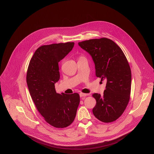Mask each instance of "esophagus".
Here are the masks:
<instances>
[{"label": "esophagus", "mask_w": 154, "mask_h": 154, "mask_svg": "<svg viewBox=\"0 0 154 154\" xmlns=\"http://www.w3.org/2000/svg\"><path fill=\"white\" fill-rule=\"evenodd\" d=\"M89 94H84V93H80L79 94V95H80V97H84V98H85V97H87V96H88Z\"/></svg>", "instance_id": "obj_1"}]
</instances>
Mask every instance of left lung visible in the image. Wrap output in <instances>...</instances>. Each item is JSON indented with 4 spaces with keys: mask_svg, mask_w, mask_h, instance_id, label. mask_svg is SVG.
Listing matches in <instances>:
<instances>
[{
    "mask_svg": "<svg viewBox=\"0 0 154 154\" xmlns=\"http://www.w3.org/2000/svg\"><path fill=\"white\" fill-rule=\"evenodd\" d=\"M78 45L91 56L96 76L107 81L103 95H92L97 102L93 114L103 122H112L123 114L130 99L132 74L128 60L122 49L107 38L91 39Z\"/></svg>",
    "mask_w": 154,
    "mask_h": 154,
    "instance_id": "left-lung-1",
    "label": "left lung"
}]
</instances>
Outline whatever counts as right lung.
I'll use <instances>...</instances> for the list:
<instances>
[{
    "label": "right lung",
    "mask_w": 154,
    "mask_h": 154,
    "mask_svg": "<svg viewBox=\"0 0 154 154\" xmlns=\"http://www.w3.org/2000/svg\"><path fill=\"white\" fill-rule=\"evenodd\" d=\"M74 43L52 44L38 48L26 73L31 97L39 112L57 128L69 126L74 120L80 102L77 93H57L54 84L60 79L59 62L72 50Z\"/></svg>",
    "instance_id": "1"
}]
</instances>
